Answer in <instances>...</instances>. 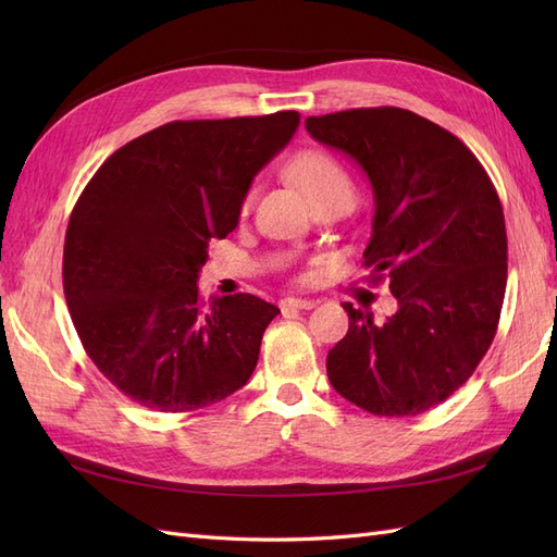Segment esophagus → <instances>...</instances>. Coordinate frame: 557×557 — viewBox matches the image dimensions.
<instances>
[{
	"instance_id": "1",
	"label": "esophagus",
	"mask_w": 557,
	"mask_h": 557,
	"mask_svg": "<svg viewBox=\"0 0 557 557\" xmlns=\"http://www.w3.org/2000/svg\"><path fill=\"white\" fill-rule=\"evenodd\" d=\"M318 305L315 299H301V297H285L281 301V311H293V309H313Z\"/></svg>"
}]
</instances>
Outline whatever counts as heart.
I'll list each match as a JSON object with an SVG mask.
<instances>
[{"label": "heart", "instance_id": "b5f03b06", "mask_svg": "<svg viewBox=\"0 0 557 557\" xmlns=\"http://www.w3.org/2000/svg\"><path fill=\"white\" fill-rule=\"evenodd\" d=\"M288 176L311 205L327 197H350L352 181L344 166L323 150H301L288 164Z\"/></svg>", "mask_w": 557, "mask_h": 557}]
</instances>
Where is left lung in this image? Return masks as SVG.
<instances>
[{"label": "left lung", "mask_w": 557, "mask_h": 557, "mask_svg": "<svg viewBox=\"0 0 557 557\" xmlns=\"http://www.w3.org/2000/svg\"><path fill=\"white\" fill-rule=\"evenodd\" d=\"M311 137L356 160L374 190L369 281H391L397 311H348L327 356L336 393L374 416H418L469 381L491 348L507 290V227L471 150L397 107L307 117Z\"/></svg>", "instance_id": "left-lung-1"}]
</instances>
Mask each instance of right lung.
Returning a JSON list of instances; mask_svg holds the SVG:
<instances>
[{
    "label": "right lung",
    "instance_id": "right-lung-1",
    "mask_svg": "<svg viewBox=\"0 0 557 557\" xmlns=\"http://www.w3.org/2000/svg\"><path fill=\"white\" fill-rule=\"evenodd\" d=\"M297 125V111L166 123L117 148L81 193L64 237L66 307L88 358L141 407L207 409L256 369L281 311L248 293L207 301L197 278Z\"/></svg>",
    "mask_w": 557,
    "mask_h": 557
}]
</instances>
